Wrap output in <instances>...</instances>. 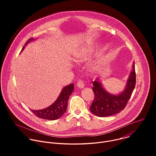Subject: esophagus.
Segmentation results:
<instances>
[{
	"label": "esophagus",
	"instance_id": "1",
	"mask_svg": "<svg viewBox=\"0 0 156 156\" xmlns=\"http://www.w3.org/2000/svg\"><path fill=\"white\" fill-rule=\"evenodd\" d=\"M77 86H78L79 88L82 89V88H83V87H84V83H83V81L82 80H80L78 81V83H77Z\"/></svg>",
	"mask_w": 156,
	"mask_h": 156
}]
</instances>
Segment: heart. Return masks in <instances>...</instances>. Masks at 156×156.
<instances>
[{
    "instance_id": "heart-1",
    "label": "heart",
    "mask_w": 156,
    "mask_h": 156,
    "mask_svg": "<svg viewBox=\"0 0 156 156\" xmlns=\"http://www.w3.org/2000/svg\"><path fill=\"white\" fill-rule=\"evenodd\" d=\"M93 52V48L91 46H86L82 48L76 54V58L79 60H86L90 58ZM98 66V62H94L92 64V67L96 69Z\"/></svg>"
}]
</instances>
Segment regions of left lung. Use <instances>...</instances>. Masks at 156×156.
I'll list each match as a JSON object with an SVG mask.
<instances>
[{"label":"left lung","mask_w":156,"mask_h":156,"mask_svg":"<svg viewBox=\"0 0 156 156\" xmlns=\"http://www.w3.org/2000/svg\"><path fill=\"white\" fill-rule=\"evenodd\" d=\"M136 84L135 62L129 75L125 90L117 95L109 93L102 87L99 79L93 83L94 99L90 107L92 114L98 117H108L120 113L126 107Z\"/></svg>","instance_id":"1"}]
</instances>
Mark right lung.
<instances>
[{
  "label": "right lung",
  "mask_w": 156,
  "mask_h": 156,
  "mask_svg": "<svg viewBox=\"0 0 156 156\" xmlns=\"http://www.w3.org/2000/svg\"><path fill=\"white\" fill-rule=\"evenodd\" d=\"M33 38H30L25 44L21 51ZM74 84L73 83L65 86L59 94L57 100L49 107L41 110H31L32 112L37 117L45 120H54L60 118L66 112L68 106V100L73 91Z\"/></svg>",
  "instance_id": "obj_1"
}]
</instances>
